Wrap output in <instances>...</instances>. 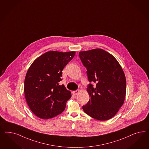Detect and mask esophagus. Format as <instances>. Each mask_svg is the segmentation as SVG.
<instances>
[{
    "label": "esophagus",
    "instance_id": "34e87169",
    "mask_svg": "<svg viewBox=\"0 0 149 149\" xmlns=\"http://www.w3.org/2000/svg\"><path fill=\"white\" fill-rule=\"evenodd\" d=\"M79 92H80V91L79 90H77L75 91H73V95H78V94L79 93Z\"/></svg>",
    "mask_w": 149,
    "mask_h": 149
}]
</instances>
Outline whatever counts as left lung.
I'll list each match as a JSON object with an SVG mask.
<instances>
[{
  "instance_id": "left-lung-1",
  "label": "left lung",
  "mask_w": 149,
  "mask_h": 149,
  "mask_svg": "<svg viewBox=\"0 0 149 149\" xmlns=\"http://www.w3.org/2000/svg\"><path fill=\"white\" fill-rule=\"evenodd\" d=\"M79 57L87 69L90 100L82 109L95 119L108 120L113 117L124 103L126 80L122 67L112 54L101 49L81 51Z\"/></svg>"
}]
</instances>
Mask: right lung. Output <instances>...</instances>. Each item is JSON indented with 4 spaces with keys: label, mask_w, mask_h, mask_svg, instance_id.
<instances>
[{
    "label": "right lung",
    "mask_w": 149,
    "mask_h": 149,
    "mask_svg": "<svg viewBox=\"0 0 149 149\" xmlns=\"http://www.w3.org/2000/svg\"><path fill=\"white\" fill-rule=\"evenodd\" d=\"M75 54V51H49L37 58L28 69L24 92L27 104L36 116L49 119L64 110L72 95L59 82L63 68Z\"/></svg>",
    "instance_id": "add662e5"
}]
</instances>
